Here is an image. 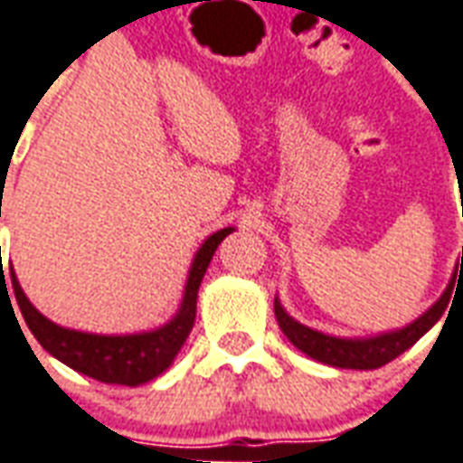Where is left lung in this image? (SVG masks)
<instances>
[{
    "instance_id": "1",
    "label": "left lung",
    "mask_w": 463,
    "mask_h": 463,
    "mask_svg": "<svg viewBox=\"0 0 463 463\" xmlns=\"http://www.w3.org/2000/svg\"><path fill=\"white\" fill-rule=\"evenodd\" d=\"M463 258V250H461ZM463 270V260H461ZM454 288H446V293L441 298L436 300L431 308L423 313L419 321H413L411 326L401 328V331L383 333V335H376V338H361V341H348V338H333V335H326V333H318L303 326V323L293 321L288 316L286 310L280 308V303L276 300V318L278 326L283 328V333L288 335V341L300 348L303 354L321 361V364H328V366L335 368H355V371H368V368H381L386 366L389 361H393L396 355H401L406 348H411L423 333L429 331L439 318L441 313L449 306V296H451Z\"/></svg>"
}]
</instances>
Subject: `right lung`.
<instances>
[{"label": "right lung", "mask_w": 463, "mask_h": 463, "mask_svg": "<svg viewBox=\"0 0 463 463\" xmlns=\"http://www.w3.org/2000/svg\"><path fill=\"white\" fill-rule=\"evenodd\" d=\"M2 210V208H0ZM2 218V213H0ZM232 232V228H222L215 235H210L203 242V248L193 260L190 278L185 286V298L180 306V313L163 328L153 333H137V335H92V333H80L62 328L57 323L47 321L40 310L34 308L22 293L17 283V276L9 263V276H12V288L17 296V306L27 321L29 331L40 341L44 351H50L54 358H60L74 371L85 376L102 381V383H119V386H140L145 381H153L160 376L165 368L173 364L177 351L183 348L185 338L193 331L195 323V303H198V288L203 283V276L208 270L215 248L221 245L222 238ZM2 270V258H0ZM5 280V270H2ZM6 286V280L2 283Z\"/></svg>", "instance_id": "obj_1"}]
</instances>
